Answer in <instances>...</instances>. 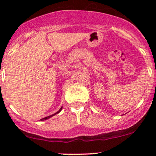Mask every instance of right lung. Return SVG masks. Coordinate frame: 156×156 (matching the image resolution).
<instances>
[{
	"label": "right lung",
	"mask_w": 156,
	"mask_h": 156,
	"mask_svg": "<svg viewBox=\"0 0 156 156\" xmlns=\"http://www.w3.org/2000/svg\"><path fill=\"white\" fill-rule=\"evenodd\" d=\"M62 107H61L60 108H59V111L56 112V113H54V114H53V115H49V116H48V117L44 118V119H41V121H44V120H47V119H50V118H51L52 116H53V115H55L58 114V113H59V112H60V111H61V110H62Z\"/></svg>",
	"instance_id": "right-lung-1"
}]
</instances>
